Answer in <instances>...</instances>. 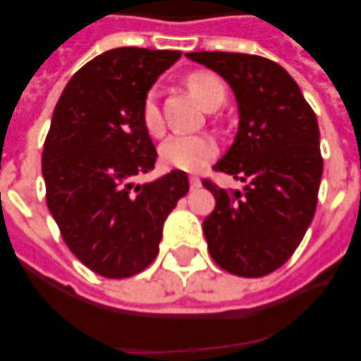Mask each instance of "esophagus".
<instances>
[{
    "label": "esophagus",
    "instance_id": "1",
    "mask_svg": "<svg viewBox=\"0 0 361 361\" xmlns=\"http://www.w3.org/2000/svg\"><path fill=\"white\" fill-rule=\"evenodd\" d=\"M189 183H191V189H198V187L202 185L197 176H191V178H189Z\"/></svg>",
    "mask_w": 361,
    "mask_h": 361
}]
</instances>
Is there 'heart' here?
<instances>
[{"instance_id": "obj_1", "label": "heart", "mask_w": 361, "mask_h": 361, "mask_svg": "<svg viewBox=\"0 0 361 361\" xmlns=\"http://www.w3.org/2000/svg\"><path fill=\"white\" fill-rule=\"evenodd\" d=\"M187 87L198 103L206 110H217L225 103L226 92L223 82L212 73H192L187 78ZM142 121L152 135H159L163 130V120L159 112L157 99L149 93L142 106ZM217 147L215 142L206 135H172L161 144L159 155L166 166L183 170V172H197L215 157Z\"/></svg>"}]
</instances>
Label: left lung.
I'll return each mask as SVG.
<instances>
[{"mask_svg":"<svg viewBox=\"0 0 361 361\" xmlns=\"http://www.w3.org/2000/svg\"><path fill=\"white\" fill-rule=\"evenodd\" d=\"M226 80L238 103V133L214 169L245 181L225 191L212 181L215 209L204 236L215 264L240 277H262L292 257L303 240L322 178L317 116L294 78L260 56L189 52Z\"/></svg>","mask_w":361,"mask_h":361,"instance_id":"1","label":"left lung"}]
</instances>
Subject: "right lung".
<instances>
[{"label":"right lung","mask_w":361,"mask_h":361,"mask_svg":"<svg viewBox=\"0 0 361 361\" xmlns=\"http://www.w3.org/2000/svg\"><path fill=\"white\" fill-rule=\"evenodd\" d=\"M178 50L123 47L86 63L65 86L42 152L47 204L73 255L123 279L155 260L163 225L189 191L183 170L136 183L157 161L142 106Z\"/></svg>","instance_id":"1"}]
</instances>
